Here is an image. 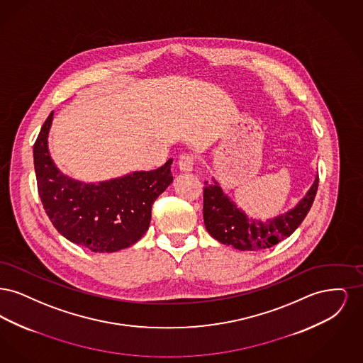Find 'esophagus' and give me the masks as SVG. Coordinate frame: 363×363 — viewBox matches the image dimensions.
Listing matches in <instances>:
<instances>
[{
  "label": "esophagus",
  "instance_id": "obj_1",
  "mask_svg": "<svg viewBox=\"0 0 363 363\" xmlns=\"http://www.w3.org/2000/svg\"><path fill=\"white\" fill-rule=\"evenodd\" d=\"M178 166H179L181 172H185V173L191 172L193 167H194V157L190 154H184V155L179 156Z\"/></svg>",
  "mask_w": 363,
  "mask_h": 363
}]
</instances>
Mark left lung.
<instances>
[{
  "mask_svg": "<svg viewBox=\"0 0 363 363\" xmlns=\"http://www.w3.org/2000/svg\"><path fill=\"white\" fill-rule=\"evenodd\" d=\"M204 185L203 218L211 237L238 250H259L289 238L303 222L317 193L318 174L311 189L295 207L264 222L249 218L225 194L215 178L212 182L206 181Z\"/></svg>",
  "mask_w": 363,
  "mask_h": 363,
  "instance_id": "1",
  "label": "left lung"
}]
</instances>
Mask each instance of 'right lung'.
Wrapping results in <instances>:
<instances>
[{
    "instance_id": "1",
    "label": "right lung",
    "mask_w": 363,
    "mask_h": 363,
    "mask_svg": "<svg viewBox=\"0 0 363 363\" xmlns=\"http://www.w3.org/2000/svg\"><path fill=\"white\" fill-rule=\"evenodd\" d=\"M50 113L34 144L38 193L57 231L95 253L126 249L147 233L156 199L173 182L169 159L151 172H133L101 182L61 173L49 152Z\"/></svg>"
}]
</instances>
